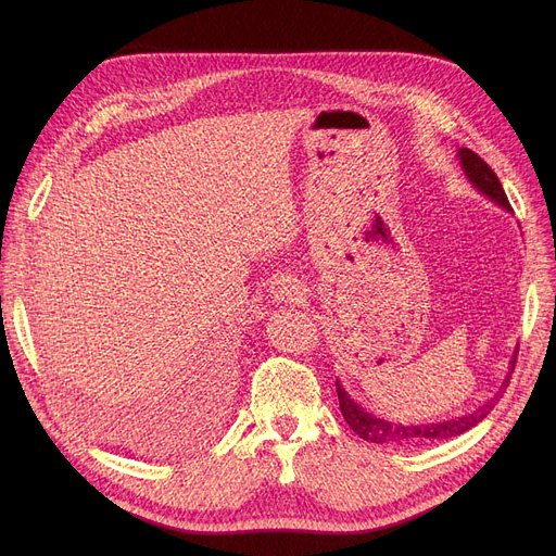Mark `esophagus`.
I'll use <instances>...</instances> for the list:
<instances>
[{"label":"esophagus","mask_w":556,"mask_h":556,"mask_svg":"<svg viewBox=\"0 0 556 556\" xmlns=\"http://www.w3.org/2000/svg\"><path fill=\"white\" fill-rule=\"evenodd\" d=\"M302 295H304V286L298 279H293V277H277L270 283V298L277 304L298 302Z\"/></svg>","instance_id":"34e87169"}]
</instances>
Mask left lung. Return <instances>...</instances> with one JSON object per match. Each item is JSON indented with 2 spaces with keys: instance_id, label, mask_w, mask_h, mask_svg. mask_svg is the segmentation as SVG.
<instances>
[{
  "instance_id": "1",
  "label": "left lung",
  "mask_w": 556,
  "mask_h": 556,
  "mask_svg": "<svg viewBox=\"0 0 556 556\" xmlns=\"http://www.w3.org/2000/svg\"><path fill=\"white\" fill-rule=\"evenodd\" d=\"M457 157H459V166L466 175V180H469L491 202L498 204V207L511 212L509 200L505 195V189L498 180V175L491 170V166L478 153H473L469 149H457ZM516 356H518V346L514 349V356L509 361V374L505 376L501 392L509 383V376H511L514 365H516ZM336 392H338V401H340V410H342L344 421L349 424V428H352L361 437V440L371 442V444H399V446H419V444H426V442L453 440V437H459L466 430H471L473 426H478L493 410L495 401H498V396H501V392H495L491 399L480 403L476 410L464 413L459 417L430 421V424H405V421L383 419V417L369 413L367 407L356 403L352 399V394L344 390V386L340 383V378H336Z\"/></svg>"
}]
</instances>
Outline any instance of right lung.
<instances>
[{
  "mask_svg": "<svg viewBox=\"0 0 556 556\" xmlns=\"http://www.w3.org/2000/svg\"><path fill=\"white\" fill-rule=\"evenodd\" d=\"M225 383V376H223V367L214 365L207 367V374H204V390H207V396L212 403H218L220 399V386Z\"/></svg>",
  "mask_w": 556,
  "mask_h": 556,
  "instance_id": "obj_1",
  "label": "right lung"
}]
</instances>
